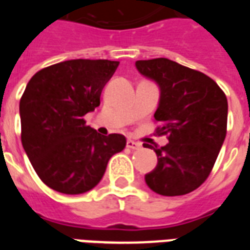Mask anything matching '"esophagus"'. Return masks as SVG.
Segmentation results:
<instances>
[{"label": "esophagus", "mask_w": 250, "mask_h": 250, "mask_svg": "<svg viewBox=\"0 0 250 250\" xmlns=\"http://www.w3.org/2000/svg\"><path fill=\"white\" fill-rule=\"evenodd\" d=\"M127 147L131 148V150H138V148H141L142 145L141 143H138V142H134L131 141V139H128V141H127Z\"/></svg>", "instance_id": "1"}]
</instances>
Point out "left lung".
I'll return each instance as SVG.
<instances>
[{
  "instance_id": "left-lung-1",
  "label": "left lung",
  "mask_w": 250,
  "mask_h": 250,
  "mask_svg": "<svg viewBox=\"0 0 250 250\" xmlns=\"http://www.w3.org/2000/svg\"><path fill=\"white\" fill-rule=\"evenodd\" d=\"M141 75L157 83L159 103L154 118L158 134H167L155 151L158 163L145 175L152 191L166 197L184 195L209 177L226 136L228 100L217 83L205 73L165 57L135 62Z\"/></svg>"
}]
</instances>
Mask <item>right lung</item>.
<instances>
[{
    "mask_svg": "<svg viewBox=\"0 0 250 250\" xmlns=\"http://www.w3.org/2000/svg\"><path fill=\"white\" fill-rule=\"evenodd\" d=\"M119 62L68 60L41 69L20 100L21 142L40 179L62 194H83L102 181L112 155L125 147L120 134L100 135L84 115L100 104Z\"/></svg>",
    "mask_w": 250,
    "mask_h": 250,
    "instance_id": "1",
    "label": "right lung"
}]
</instances>
